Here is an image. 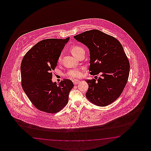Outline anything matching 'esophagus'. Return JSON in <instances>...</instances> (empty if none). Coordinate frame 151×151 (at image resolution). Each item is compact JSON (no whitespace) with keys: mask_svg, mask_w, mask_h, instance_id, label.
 <instances>
[{"mask_svg":"<svg viewBox=\"0 0 151 151\" xmlns=\"http://www.w3.org/2000/svg\"><path fill=\"white\" fill-rule=\"evenodd\" d=\"M73 83L74 85H76L79 82V81L78 80H75L73 81Z\"/></svg>","mask_w":151,"mask_h":151,"instance_id":"1","label":"esophagus"}]
</instances>
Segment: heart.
<instances>
[{"label":"heart","mask_w":151,"mask_h":151,"mask_svg":"<svg viewBox=\"0 0 151 151\" xmlns=\"http://www.w3.org/2000/svg\"><path fill=\"white\" fill-rule=\"evenodd\" d=\"M70 50L72 53L73 55L77 57L81 52L84 51L83 49L81 46L78 45H72L70 48ZM61 61V55H60L58 58V63H60ZM66 75L71 78H81L83 75L82 69H73L70 70L68 72L66 73Z\"/></svg>","instance_id":"1"}]
</instances>
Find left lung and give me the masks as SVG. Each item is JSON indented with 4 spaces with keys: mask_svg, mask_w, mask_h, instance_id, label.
Segmentation results:
<instances>
[{
    "mask_svg": "<svg viewBox=\"0 0 151 151\" xmlns=\"http://www.w3.org/2000/svg\"><path fill=\"white\" fill-rule=\"evenodd\" d=\"M74 38L89 49L90 74L100 75L86 80L88 85L86 97L96 105H110L121 95L128 81L130 65L123 46L114 37L96 29Z\"/></svg>",
    "mask_w": 151,
    "mask_h": 151,
    "instance_id": "1",
    "label": "left lung"
}]
</instances>
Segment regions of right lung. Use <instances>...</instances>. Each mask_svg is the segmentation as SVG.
<instances>
[{"instance_id": "add662e5", "label": "right lung", "mask_w": 151, "mask_h": 151, "mask_svg": "<svg viewBox=\"0 0 151 151\" xmlns=\"http://www.w3.org/2000/svg\"><path fill=\"white\" fill-rule=\"evenodd\" d=\"M70 37L47 39L37 42L27 51L21 63L23 90L37 110L49 114L60 111L67 105L73 82L64 79L52 82L58 58Z\"/></svg>"}]
</instances>
